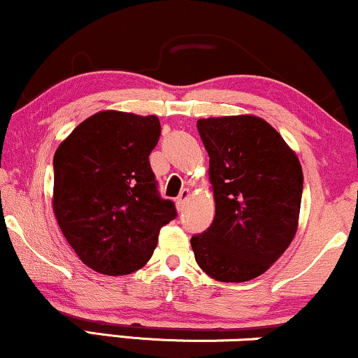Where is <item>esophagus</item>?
<instances>
[{"label": "esophagus", "instance_id": "1", "mask_svg": "<svg viewBox=\"0 0 358 358\" xmlns=\"http://www.w3.org/2000/svg\"><path fill=\"white\" fill-rule=\"evenodd\" d=\"M189 199V189H182L179 194V197L176 199V206H178V210H184V206H186V202Z\"/></svg>", "mask_w": 358, "mask_h": 358}]
</instances>
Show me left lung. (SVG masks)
<instances>
[{
  "label": "left lung",
  "mask_w": 358,
  "mask_h": 358,
  "mask_svg": "<svg viewBox=\"0 0 358 358\" xmlns=\"http://www.w3.org/2000/svg\"><path fill=\"white\" fill-rule=\"evenodd\" d=\"M209 154L215 215L192 236L197 266L215 280L255 279L285 252L297 231L303 174L297 156L257 116L197 121Z\"/></svg>",
  "instance_id": "left-lung-1"
}]
</instances>
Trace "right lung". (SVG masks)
I'll use <instances>...</instances> for the list:
<instances>
[{
    "label": "right lung",
    "instance_id": "right-lung-1",
    "mask_svg": "<svg viewBox=\"0 0 358 358\" xmlns=\"http://www.w3.org/2000/svg\"><path fill=\"white\" fill-rule=\"evenodd\" d=\"M159 136L156 116L103 111L83 121L55 152L56 220L92 271H138L151 259L161 227L178 217L149 164Z\"/></svg>",
    "mask_w": 358,
    "mask_h": 358
}]
</instances>
